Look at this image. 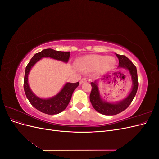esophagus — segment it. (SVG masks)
<instances>
[{
    "label": "esophagus",
    "mask_w": 159,
    "mask_h": 159,
    "mask_svg": "<svg viewBox=\"0 0 159 159\" xmlns=\"http://www.w3.org/2000/svg\"><path fill=\"white\" fill-rule=\"evenodd\" d=\"M87 79L86 78H82L81 80V81H80V84H84V83H85V82H87Z\"/></svg>",
    "instance_id": "obj_1"
}]
</instances>
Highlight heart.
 Instances as JSON below:
<instances>
[{
	"mask_svg": "<svg viewBox=\"0 0 159 159\" xmlns=\"http://www.w3.org/2000/svg\"><path fill=\"white\" fill-rule=\"evenodd\" d=\"M115 64V59L111 56L96 54L85 56L78 61V68L84 71H89L99 68L103 70H109Z\"/></svg>",
	"mask_w": 159,
	"mask_h": 159,
	"instance_id": "b5f03b06",
	"label": "heart"
}]
</instances>
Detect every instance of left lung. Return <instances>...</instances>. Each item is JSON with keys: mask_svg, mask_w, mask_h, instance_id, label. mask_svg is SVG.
<instances>
[{"mask_svg": "<svg viewBox=\"0 0 159 159\" xmlns=\"http://www.w3.org/2000/svg\"><path fill=\"white\" fill-rule=\"evenodd\" d=\"M115 54L119 59V66L117 68H123L129 71L131 77L133 86L131 92L126 98L117 103H110L103 100L101 97L98 80L91 83L92 88H91L89 99L91 105L98 112L105 115H115L125 110L131 103L138 89L137 71L135 66L125 56L119 55L117 54Z\"/></svg>", "mask_w": 159, "mask_h": 159, "instance_id": "left-lung-1", "label": "left lung"}]
</instances>
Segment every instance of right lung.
Returning <instances> with one entry per match:
<instances>
[{
  "mask_svg": "<svg viewBox=\"0 0 159 159\" xmlns=\"http://www.w3.org/2000/svg\"><path fill=\"white\" fill-rule=\"evenodd\" d=\"M70 56V52L56 51L51 48L44 49L34 55L27 65L24 78V89L26 98L31 105L40 111L48 115H55L63 111L69 104L72 93L79 85V82L66 83L60 92L54 97L47 99L40 98L32 92L28 84V78L30 70L36 63L43 57H50L67 63L69 60Z\"/></svg>",
  "mask_w": 159,
  "mask_h": 159,
  "instance_id": "add662e5",
  "label": "right lung"
}]
</instances>
